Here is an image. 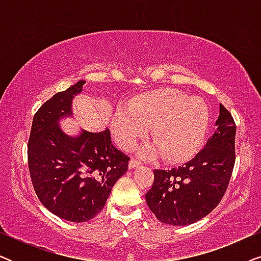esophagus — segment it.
<instances>
[{"label":"esophagus","instance_id":"1","mask_svg":"<svg viewBox=\"0 0 261 261\" xmlns=\"http://www.w3.org/2000/svg\"><path fill=\"white\" fill-rule=\"evenodd\" d=\"M128 166H129V169H135V167L140 166V163L137 159H130L129 163H128Z\"/></svg>","mask_w":261,"mask_h":261}]
</instances>
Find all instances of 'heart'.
I'll return each mask as SVG.
<instances>
[{
    "label": "heart",
    "instance_id": "heart-1",
    "mask_svg": "<svg viewBox=\"0 0 261 261\" xmlns=\"http://www.w3.org/2000/svg\"><path fill=\"white\" fill-rule=\"evenodd\" d=\"M209 123L210 112L202 98L176 89H159L117 107L110 129L119 147L129 151L151 128L153 145L144 154L160 153L165 162L181 163L202 148Z\"/></svg>",
    "mask_w": 261,
    "mask_h": 261
}]
</instances>
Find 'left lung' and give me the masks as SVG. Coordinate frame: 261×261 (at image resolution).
<instances>
[{"label": "left lung", "instance_id": "8db88e82", "mask_svg": "<svg viewBox=\"0 0 261 261\" xmlns=\"http://www.w3.org/2000/svg\"><path fill=\"white\" fill-rule=\"evenodd\" d=\"M216 130L195 158L171 170H154L145 195L156 219L173 226L199 221L216 208L229 184L235 164V126L231 114L220 105Z\"/></svg>", "mask_w": 261, "mask_h": 261}]
</instances>
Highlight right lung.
<instances>
[{"label":"right lung","instance_id":"right-lung-1","mask_svg":"<svg viewBox=\"0 0 261 261\" xmlns=\"http://www.w3.org/2000/svg\"><path fill=\"white\" fill-rule=\"evenodd\" d=\"M85 84L77 82L42 105L33 117L28 167L39 201L60 219L85 222L105 206L110 191L128 170L127 156L112 144L108 128L98 133H66L59 121L72 115V99Z\"/></svg>","mask_w":261,"mask_h":261}]
</instances>
